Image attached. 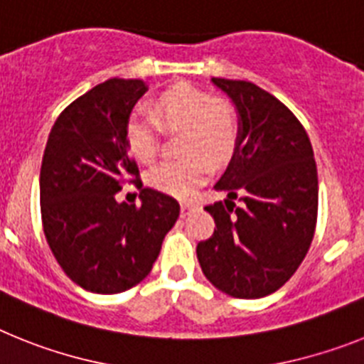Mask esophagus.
<instances>
[{"label":"esophagus","mask_w":364,"mask_h":364,"mask_svg":"<svg viewBox=\"0 0 364 364\" xmlns=\"http://www.w3.org/2000/svg\"><path fill=\"white\" fill-rule=\"evenodd\" d=\"M194 208V205L191 203V201H183L181 203V214L185 216V214H188V210H192Z\"/></svg>","instance_id":"obj_1"}]
</instances>
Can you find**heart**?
Listing matches in <instances>:
<instances>
[{"label":"heart","instance_id":"heart-1","mask_svg":"<svg viewBox=\"0 0 364 364\" xmlns=\"http://www.w3.org/2000/svg\"><path fill=\"white\" fill-rule=\"evenodd\" d=\"M161 128L183 129L179 148L188 156L163 161L148 172L156 191L185 198L205 181L208 157L213 163L227 161L236 150L240 124L235 107L227 100L192 84H176L154 100V117L135 113L126 122V143L139 161H151L159 150Z\"/></svg>","mask_w":364,"mask_h":364}]
</instances>
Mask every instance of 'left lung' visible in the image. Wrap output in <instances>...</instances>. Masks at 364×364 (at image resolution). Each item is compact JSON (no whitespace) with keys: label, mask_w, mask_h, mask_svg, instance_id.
I'll return each mask as SVG.
<instances>
[{"label":"left lung","mask_w":364,"mask_h":364,"mask_svg":"<svg viewBox=\"0 0 364 364\" xmlns=\"http://www.w3.org/2000/svg\"><path fill=\"white\" fill-rule=\"evenodd\" d=\"M240 113V139L216 191L225 201L205 207L216 221L198 243L201 271L236 299H262L302 264L315 235L318 178L304 126L277 97L247 80L213 78ZM240 197L236 208L232 199Z\"/></svg>","instance_id":"8db88e82"}]
</instances>
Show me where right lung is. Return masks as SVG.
<instances>
[{"mask_svg": "<svg viewBox=\"0 0 364 364\" xmlns=\"http://www.w3.org/2000/svg\"><path fill=\"white\" fill-rule=\"evenodd\" d=\"M143 80L109 78L73 100L47 139L40 170V205L47 243L73 282L113 295L137 286L159 257L179 216L172 196L144 188L129 156L126 122ZM126 182L141 205L117 204Z\"/></svg>", "mask_w": 364, "mask_h": 364, "instance_id": "add662e5", "label": "right lung"}]
</instances>
